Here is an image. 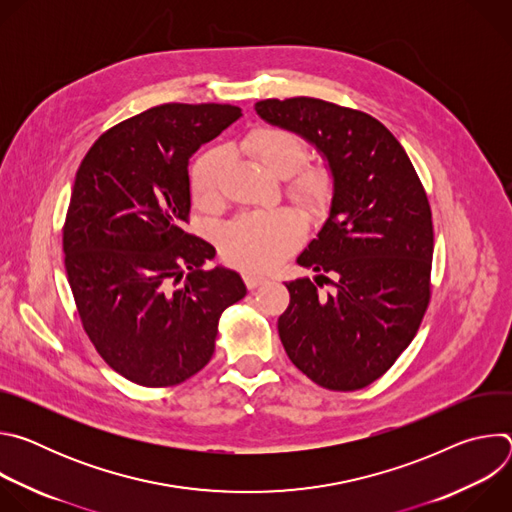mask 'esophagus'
Instances as JSON below:
<instances>
[{
    "label": "esophagus",
    "instance_id": "esophagus-1",
    "mask_svg": "<svg viewBox=\"0 0 512 512\" xmlns=\"http://www.w3.org/2000/svg\"><path fill=\"white\" fill-rule=\"evenodd\" d=\"M243 279H245V283H247L249 289H255V287H259V285H263V283L267 281L265 275H259V273H253V271H245V273H243Z\"/></svg>",
    "mask_w": 512,
    "mask_h": 512
}]
</instances>
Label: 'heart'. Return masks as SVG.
Masks as SVG:
<instances>
[{"mask_svg":"<svg viewBox=\"0 0 512 512\" xmlns=\"http://www.w3.org/2000/svg\"><path fill=\"white\" fill-rule=\"evenodd\" d=\"M249 150L275 176L294 174L306 160V143L300 135L279 127H263L249 135ZM227 150L204 152L192 168V192L198 202L212 204L221 196V178ZM291 190L312 214L328 210L334 198V178L326 168L304 170ZM306 239V221L298 210H251L235 216L221 231L218 245L225 259L247 271H267L294 253Z\"/></svg>","mask_w":512,"mask_h":512,"instance_id":"b5f03b06","label":"heart"}]
</instances>
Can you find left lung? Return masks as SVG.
I'll list each match as a JSON object with an SVG mask.
<instances>
[{
  "instance_id": "8db88e82",
  "label": "left lung",
  "mask_w": 512,
  "mask_h": 512,
  "mask_svg": "<svg viewBox=\"0 0 512 512\" xmlns=\"http://www.w3.org/2000/svg\"><path fill=\"white\" fill-rule=\"evenodd\" d=\"M255 111L310 141L334 178L326 223L298 257L318 275L285 283L281 344L316 385L362 389L393 367L427 310V194L403 145L367 113L312 97L265 99ZM324 280L335 287L328 297L317 291Z\"/></svg>"
}]
</instances>
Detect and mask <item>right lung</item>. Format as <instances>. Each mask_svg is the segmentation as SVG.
I'll list each match as a JSON object with an SVG mask.
<instances>
[{
	"mask_svg": "<svg viewBox=\"0 0 512 512\" xmlns=\"http://www.w3.org/2000/svg\"><path fill=\"white\" fill-rule=\"evenodd\" d=\"M235 105L166 103L105 131L72 186L64 267L87 336L141 387H172L206 367L221 314L247 296L237 271L184 231L188 160L241 117Z\"/></svg>",
	"mask_w": 512,
	"mask_h": 512,
	"instance_id": "right-lung-1",
	"label": "right lung"
}]
</instances>
